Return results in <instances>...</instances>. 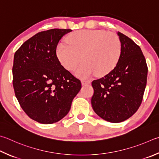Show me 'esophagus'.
<instances>
[{
	"mask_svg": "<svg viewBox=\"0 0 159 159\" xmlns=\"http://www.w3.org/2000/svg\"><path fill=\"white\" fill-rule=\"evenodd\" d=\"M81 83H82V85H86L90 84L91 81L89 80H82Z\"/></svg>",
	"mask_w": 159,
	"mask_h": 159,
	"instance_id": "1",
	"label": "esophagus"
}]
</instances>
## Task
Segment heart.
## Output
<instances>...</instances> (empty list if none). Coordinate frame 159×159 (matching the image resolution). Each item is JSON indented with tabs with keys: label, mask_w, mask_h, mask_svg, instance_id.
Listing matches in <instances>:
<instances>
[{
	"label": "heart",
	"mask_w": 159,
	"mask_h": 159,
	"mask_svg": "<svg viewBox=\"0 0 159 159\" xmlns=\"http://www.w3.org/2000/svg\"><path fill=\"white\" fill-rule=\"evenodd\" d=\"M66 42L57 45V58L69 71L74 70L83 58L84 62L76 71L82 78L95 73L100 76L108 74L116 67L122 54L119 37L102 30L76 32L68 37Z\"/></svg>",
	"instance_id": "b5f03b06"
}]
</instances>
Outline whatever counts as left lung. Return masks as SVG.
Wrapping results in <instances>:
<instances>
[{"instance_id": "obj_1", "label": "left lung", "mask_w": 159, "mask_h": 159, "mask_svg": "<svg viewBox=\"0 0 159 159\" xmlns=\"http://www.w3.org/2000/svg\"><path fill=\"white\" fill-rule=\"evenodd\" d=\"M117 35L122 44L119 62L107 75L92 82V108L102 119L113 123L129 119L139 108L148 71L139 46L120 32Z\"/></svg>"}]
</instances>
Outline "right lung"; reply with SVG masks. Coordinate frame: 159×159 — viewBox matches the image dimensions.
Returning a JSON list of instances; mask_svg holds the SVG:
<instances>
[{"instance_id":"obj_1","label":"right lung","mask_w":159,"mask_h":159,"mask_svg":"<svg viewBox=\"0 0 159 159\" xmlns=\"http://www.w3.org/2000/svg\"><path fill=\"white\" fill-rule=\"evenodd\" d=\"M71 29H51L34 34L15 52L14 93L28 117L41 124L62 119L81 88L79 79L62 67L56 48Z\"/></svg>"}]
</instances>
